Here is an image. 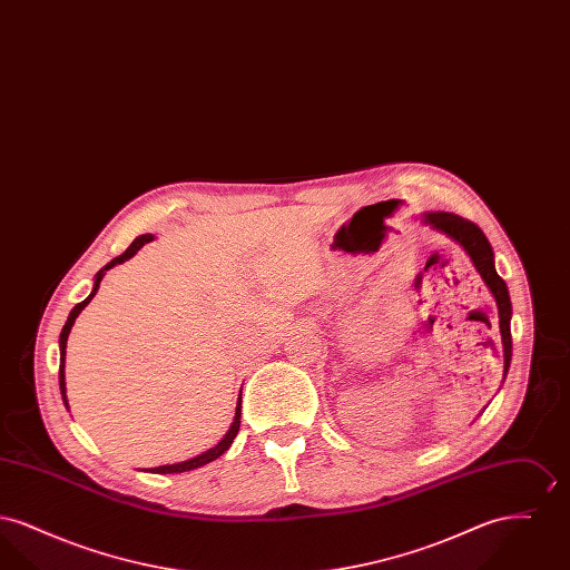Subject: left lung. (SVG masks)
Wrapping results in <instances>:
<instances>
[{
    "label": "left lung",
    "instance_id": "left-lung-1",
    "mask_svg": "<svg viewBox=\"0 0 570 570\" xmlns=\"http://www.w3.org/2000/svg\"><path fill=\"white\" fill-rule=\"evenodd\" d=\"M425 224L434 226L440 233L449 235L451 239H455L458 244L468 252V256L472 258L476 272L481 273L483 282L488 284L491 295L495 298L498 305V316H500V333H502V344H504V374L509 372L511 365V354H513V340H511V297H509V288L507 282L495 272L493 265V249L489 245L485 233L470 219L455 216V214H428Z\"/></svg>",
    "mask_w": 570,
    "mask_h": 570
}]
</instances>
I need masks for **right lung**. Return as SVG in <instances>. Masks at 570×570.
Listing matches in <instances>:
<instances>
[{
  "mask_svg": "<svg viewBox=\"0 0 570 570\" xmlns=\"http://www.w3.org/2000/svg\"><path fill=\"white\" fill-rule=\"evenodd\" d=\"M149 242H154V235H140V237H136L135 242L130 244V247L124 252V254H119L117 258H112L109 265L105 267V269H100V272L96 273V284H94V291H91V295L81 301V303H77L75 307H72V312H70V316H68V321H66V325L61 328V335H59V389H61V397H63V404L68 407V400H66V374H63V367H66V342H68V333H70V328L75 325V321H77V316L81 314L82 307L94 298V295L98 293V288H100V279H102V275L105 272H109L110 267H115V265H119V263H124V261H128V258H132L136 252L142 247L145 244H149ZM239 425H242V397H239V402H237V410H235V421H233V425H230V430H228V434L224 435L219 442H217V446L214 449H209L207 453H203V455H198V458H194V460L181 461V463H173V465H158V468H149V472H156V474H173V472H188V470H194V468H200V465H205V463H209V461L217 460L224 451H228L230 449V444H233V440H235V435L239 432Z\"/></svg>",
  "mask_w": 570,
  "mask_h": 570,
  "instance_id": "1",
  "label": "right lung"
}]
</instances>
